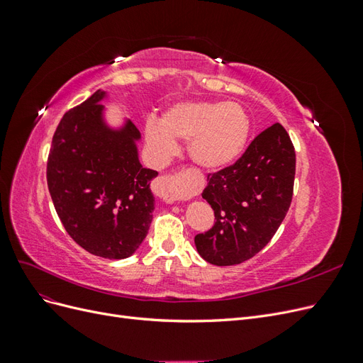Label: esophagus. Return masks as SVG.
Wrapping results in <instances>:
<instances>
[{
	"label": "esophagus",
	"instance_id": "1",
	"mask_svg": "<svg viewBox=\"0 0 363 363\" xmlns=\"http://www.w3.org/2000/svg\"><path fill=\"white\" fill-rule=\"evenodd\" d=\"M184 174H174V175H160L159 179L152 183V191L167 203L179 201L184 196Z\"/></svg>",
	"mask_w": 363,
	"mask_h": 363
}]
</instances>
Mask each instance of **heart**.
Here are the masks:
<instances>
[{
	"label": "heart",
	"mask_w": 363,
	"mask_h": 363,
	"mask_svg": "<svg viewBox=\"0 0 363 363\" xmlns=\"http://www.w3.org/2000/svg\"><path fill=\"white\" fill-rule=\"evenodd\" d=\"M251 131L247 112L236 103L186 101L171 106L145 124V140L157 162L169 159L177 142L189 140L191 160L204 171L232 167L244 155Z\"/></svg>",
	"instance_id": "1"
}]
</instances>
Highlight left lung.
<instances>
[{
	"instance_id": "8db88e82",
	"label": "left lung",
	"mask_w": 363,
	"mask_h": 363,
	"mask_svg": "<svg viewBox=\"0 0 363 363\" xmlns=\"http://www.w3.org/2000/svg\"><path fill=\"white\" fill-rule=\"evenodd\" d=\"M295 150L289 135L274 124L251 142L235 164L208 175L203 199L215 224L195 236L200 256L212 265L242 263L265 247L292 201Z\"/></svg>"
}]
</instances>
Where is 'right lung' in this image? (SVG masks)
<instances>
[{"mask_svg": "<svg viewBox=\"0 0 363 363\" xmlns=\"http://www.w3.org/2000/svg\"><path fill=\"white\" fill-rule=\"evenodd\" d=\"M106 91L63 115L52 136L47 164L51 200L68 235L91 255L130 257L152 221L157 171L140 164V133L123 119L108 124Z\"/></svg>", "mask_w": 363, "mask_h": 363, "instance_id": "obj_1", "label": "right lung"}]
</instances>
